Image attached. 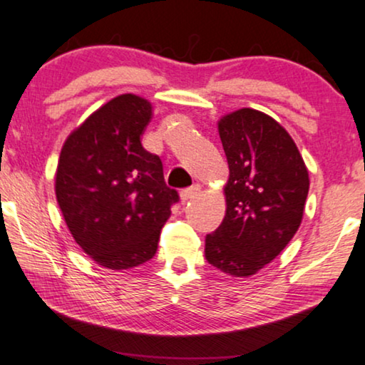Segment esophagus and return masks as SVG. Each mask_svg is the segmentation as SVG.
<instances>
[{
	"label": "esophagus",
	"mask_w": 365,
	"mask_h": 365,
	"mask_svg": "<svg viewBox=\"0 0 365 365\" xmlns=\"http://www.w3.org/2000/svg\"><path fill=\"white\" fill-rule=\"evenodd\" d=\"M200 192H202V187H200V185H192V187H190V188H185L183 192L180 193L182 202H188V200L197 198L198 195H200Z\"/></svg>",
	"instance_id": "1"
}]
</instances>
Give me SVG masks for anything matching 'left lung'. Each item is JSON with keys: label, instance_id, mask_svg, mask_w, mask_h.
Returning <instances> with one entry per match:
<instances>
[{"label": "left lung", "instance_id": "obj_1", "mask_svg": "<svg viewBox=\"0 0 365 365\" xmlns=\"http://www.w3.org/2000/svg\"><path fill=\"white\" fill-rule=\"evenodd\" d=\"M230 178L227 213L205 238V258L236 278L271 263L299 228L309 175L294 140L273 117L240 109L218 122Z\"/></svg>", "mask_w": 365, "mask_h": 365}]
</instances>
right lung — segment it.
I'll use <instances>...</instances> for the list:
<instances>
[{"mask_svg": "<svg viewBox=\"0 0 365 365\" xmlns=\"http://www.w3.org/2000/svg\"><path fill=\"white\" fill-rule=\"evenodd\" d=\"M150 102L122 94L66 138L56 198L84 253L109 269H130L155 256L160 230L178 202L158 155L142 147Z\"/></svg>", "mask_w": 365, "mask_h": 365, "instance_id": "right-lung-1", "label": "right lung"}]
</instances>
